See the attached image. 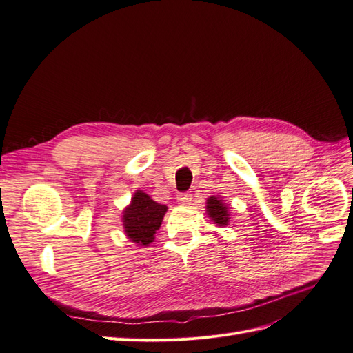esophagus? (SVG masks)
I'll return each mask as SVG.
<instances>
[{
	"label": "esophagus",
	"instance_id": "34e87169",
	"mask_svg": "<svg viewBox=\"0 0 353 353\" xmlns=\"http://www.w3.org/2000/svg\"><path fill=\"white\" fill-rule=\"evenodd\" d=\"M191 200H193V194H191V191H187V193H181L176 196V201L179 205H190Z\"/></svg>",
	"mask_w": 353,
	"mask_h": 353
}]
</instances>
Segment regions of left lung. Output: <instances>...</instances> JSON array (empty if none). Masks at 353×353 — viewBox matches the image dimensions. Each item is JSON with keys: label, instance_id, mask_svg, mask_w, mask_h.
Returning <instances> with one entry per match:
<instances>
[{"label": "left lung", "instance_id": "1", "mask_svg": "<svg viewBox=\"0 0 353 353\" xmlns=\"http://www.w3.org/2000/svg\"><path fill=\"white\" fill-rule=\"evenodd\" d=\"M206 213L209 215V218L213 221V223H216L218 227L228 225V222H230L228 206L219 197L212 196V197L208 199Z\"/></svg>", "mask_w": 353, "mask_h": 353}]
</instances>
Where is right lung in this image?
<instances>
[{"mask_svg": "<svg viewBox=\"0 0 353 353\" xmlns=\"http://www.w3.org/2000/svg\"><path fill=\"white\" fill-rule=\"evenodd\" d=\"M166 210L168 206L156 203L144 191L137 190L122 215L126 237L141 248L153 243Z\"/></svg>", "mask_w": 353, "mask_h": 353, "instance_id": "obj_1", "label": "right lung"}]
</instances>
